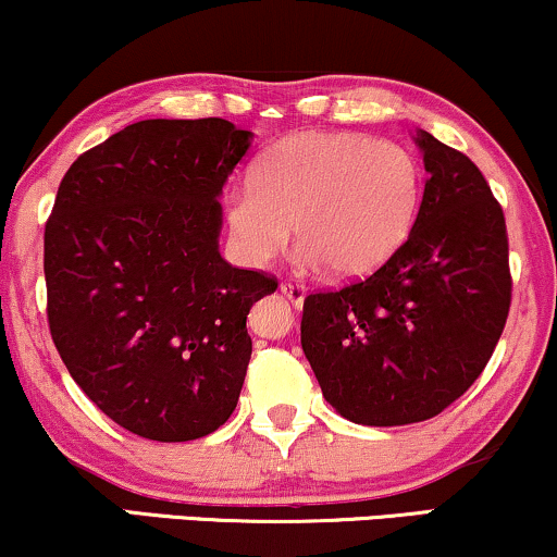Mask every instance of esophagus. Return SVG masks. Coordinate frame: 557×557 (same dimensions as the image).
<instances>
[{
    "label": "esophagus",
    "instance_id": "esophagus-1",
    "mask_svg": "<svg viewBox=\"0 0 557 557\" xmlns=\"http://www.w3.org/2000/svg\"><path fill=\"white\" fill-rule=\"evenodd\" d=\"M281 294H284L294 307H301L304 299H307V286H304L301 281H281Z\"/></svg>",
    "mask_w": 557,
    "mask_h": 557
}]
</instances>
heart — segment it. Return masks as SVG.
I'll list each match as a JSON object with an SVG mask.
<instances>
[{
	"label": "heart",
	"mask_w": 557,
	"mask_h": 557,
	"mask_svg": "<svg viewBox=\"0 0 557 557\" xmlns=\"http://www.w3.org/2000/svg\"><path fill=\"white\" fill-rule=\"evenodd\" d=\"M418 208L421 166L403 144L322 132L273 144L250 185L225 197L243 261L269 263L296 225L304 261L326 263L337 276L380 269L413 231Z\"/></svg>",
	"instance_id": "obj_1"
}]
</instances>
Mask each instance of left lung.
<instances>
[{
	"label": "left lung",
	"instance_id": "left-lung-1",
	"mask_svg": "<svg viewBox=\"0 0 557 557\" xmlns=\"http://www.w3.org/2000/svg\"><path fill=\"white\" fill-rule=\"evenodd\" d=\"M429 172L406 243L362 281L304 299L301 347L362 425L429 421L474 385L512 304L505 212L467 154L416 136Z\"/></svg>",
	"mask_w": 557,
	"mask_h": 557
}]
</instances>
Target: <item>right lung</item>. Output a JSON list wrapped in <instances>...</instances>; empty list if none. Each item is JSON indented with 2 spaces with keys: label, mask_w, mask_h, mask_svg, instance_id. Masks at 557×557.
<instances>
[{
  "label": "right lung",
  "mask_w": 557,
  "mask_h": 557,
  "mask_svg": "<svg viewBox=\"0 0 557 557\" xmlns=\"http://www.w3.org/2000/svg\"><path fill=\"white\" fill-rule=\"evenodd\" d=\"M250 147L225 119H149L83 151L45 223L48 324L83 393L141 438L193 441L238 406L271 273L223 261L218 197Z\"/></svg>",
  "instance_id": "right-lung-1"
}]
</instances>
